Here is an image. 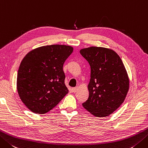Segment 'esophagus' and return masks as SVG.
<instances>
[{
	"label": "esophagus",
	"mask_w": 148,
	"mask_h": 148,
	"mask_svg": "<svg viewBox=\"0 0 148 148\" xmlns=\"http://www.w3.org/2000/svg\"><path fill=\"white\" fill-rule=\"evenodd\" d=\"M77 90H78V86H76V87L72 88V92H76L77 91Z\"/></svg>",
	"instance_id": "obj_1"
}]
</instances>
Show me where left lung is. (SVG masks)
I'll list each match as a JSON object with an SVG mask.
<instances>
[{"mask_svg": "<svg viewBox=\"0 0 148 148\" xmlns=\"http://www.w3.org/2000/svg\"><path fill=\"white\" fill-rule=\"evenodd\" d=\"M80 54L90 66L88 99L83 106L97 117L108 116L124 101L130 86L128 73L122 60L112 49L90 47Z\"/></svg>", "mask_w": 148, "mask_h": 148, "instance_id": "left-lung-1", "label": "left lung"}]
</instances>
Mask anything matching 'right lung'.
<instances>
[{"label": "right lung", "mask_w": 148, "mask_h": 148, "mask_svg": "<svg viewBox=\"0 0 148 148\" xmlns=\"http://www.w3.org/2000/svg\"><path fill=\"white\" fill-rule=\"evenodd\" d=\"M65 45H51L29 52L17 74L16 88L20 99L34 114L51 110L69 93L63 65L73 52Z\"/></svg>", "instance_id": "1"}]
</instances>
